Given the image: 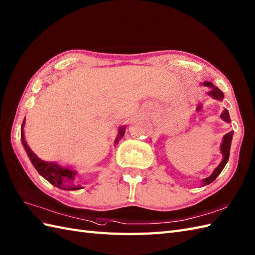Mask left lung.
<instances>
[{
  "mask_svg": "<svg viewBox=\"0 0 255 255\" xmlns=\"http://www.w3.org/2000/svg\"><path fill=\"white\" fill-rule=\"evenodd\" d=\"M201 84L204 85V86H208V88L210 89V91L208 92V95L209 96L213 97L214 99H216V101H220V102L223 101V98H224V94H223V92L219 88H216L215 85H213V83L208 82V81H204V82L201 83ZM221 118L225 122H227V123L231 122V117H229V114H228V110L227 109L223 110V113L221 115ZM233 135H234V131H231L229 133L225 134L224 137H223L222 144H221V147H220V150H221V153H222V156H223L221 163L215 167V170L213 171L212 174H211L209 177L202 179V186H206V185H209V184H211L212 182H214L215 178L220 175V173L225 167L227 161L229 159V150H231Z\"/></svg>",
  "mask_w": 255,
  "mask_h": 255,
  "instance_id": "1",
  "label": "left lung"
}]
</instances>
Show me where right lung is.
Listing matches in <instances>:
<instances>
[{
    "mask_svg": "<svg viewBox=\"0 0 255 255\" xmlns=\"http://www.w3.org/2000/svg\"><path fill=\"white\" fill-rule=\"evenodd\" d=\"M26 122H22L21 124V141L24 150L27 151L28 157L31 161V163L33 164L35 170L39 172L41 176L44 177L46 181H48L52 185L56 186L60 189L65 190H78L83 188L82 186L80 185H73V181L76 178L78 172L73 170L71 166H61L60 164L56 162H48V161H44L40 159L36 154L31 150V148L28 146L26 138H24V133H23V127ZM126 126H121L119 128V131H118V136L115 140V145H117L119 140L123 137L124 133H126Z\"/></svg>",
    "mask_w": 255,
    "mask_h": 255,
    "instance_id": "1",
    "label": "right lung"
}]
</instances>
